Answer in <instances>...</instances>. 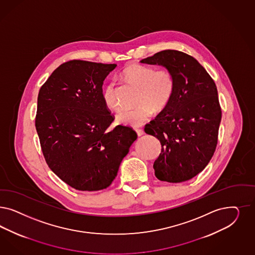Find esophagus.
<instances>
[{
	"label": "esophagus",
	"mask_w": 255,
	"mask_h": 255,
	"mask_svg": "<svg viewBox=\"0 0 255 255\" xmlns=\"http://www.w3.org/2000/svg\"><path fill=\"white\" fill-rule=\"evenodd\" d=\"M136 130V133H137V135L140 137V136H142L143 134H144V131L142 130V129H135Z\"/></svg>",
	"instance_id": "34e87169"
}]
</instances>
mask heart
<instances>
[{
	"label": "heart",
	"instance_id": "obj_1",
	"mask_svg": "<svg viewBox=\"0 0 255 255\" xmlns=\"http://www.w3.org/2000/svg\"><path fill=\"white\" fill-rule=\"evenodd\" d=\"M124 77L140 88L139 107L127 109L117 115V122L123 126L138 128L146 123L155 111L163 110L171 101L174 91V79L166 69L142 65H130L123 71ZM105 105L113 111H119L121 104L117 99L115 84L108 82L102 90Z\"/></svg>",
	"mask_w": 255,
	"mask_h": 255
}]
</instances>
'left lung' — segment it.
<instances>
[{
    "mask_svg": "<svg viewBox=\"0 0 255 255\" xmlns=\"http://www.w3.org/2000/svg\"><path fill=\"white\" fill-rule=\"evenodd\" d=\"M140 63L163 66L174 79L171 101L144 128L161 143L155 175L170 183L189 180L206 168L217 146L222 110L216 84L196 59L178 50H162Z\"/></svg>",
    "mask_w": 255,
    "mask_h": 255,
    "instance_id": "8db88e82",
    "label": "left lung"
}]
</instances>
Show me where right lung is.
I'll list each match as a JSON object with an SVG mask.
<instances>
[{
	"label": "right lung",
	"instance_id": "add662e5",
	"mask_svg": "<svg viewBox=\"0 0 255 255\" xmlns=\"http://www.w3.org/2000/svg\"><path fill=\"white\" fill-rule=\"evenodd\" d=\"M116 67L73 60L57 67L37 98L35 128L50 170L82 191L106 189L137 139L115 120L102 99L103 82Z\"/></svg>",
	"mask_w": 255,
	"mask_h": 255
}]
</instances>
